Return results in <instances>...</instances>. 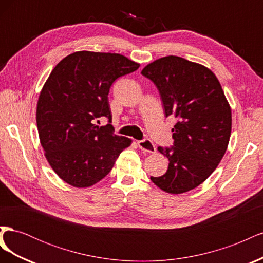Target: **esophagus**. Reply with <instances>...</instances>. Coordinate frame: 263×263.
Returning a JSON list of instances; mask_svg holds the SVG:
<instances>
[{
  "label": "esophagus",
  "mask_w": 263,
  "mask_h": 263,
  "mask_svg": "<svg viewBox=\"0 0 263 263\" xmlns=\"http://www.w3.org/2000/svg\"><path fill=\"white\" fill-rule=\"evenodd\" d=\"M138 146L139 148L145 151V153H148V154H154L156 151V147L154 145V142L151 141L150 139H144V140H139L138 141Z\"/></svg>",
  "instance_id": "obj_1"
}]
</instances>
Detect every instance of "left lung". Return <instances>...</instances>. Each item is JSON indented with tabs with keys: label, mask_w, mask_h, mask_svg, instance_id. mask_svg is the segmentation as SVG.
Returning <instances> with one entry per match:
<instances>
[{
	"label": "left lung",
	"mask_w": 263,
	"mask_h": 263,
	"mask_svg": "<svg viewBox=\"0 0 263 263\" xmlns=\"http://www.w3.org/2000/svg\"><path fill=\"white\" fill-rule=\"evenodd\" d=\"M141 74L156 84L165 116L178 119L173 147H158L168 158V170L150 179L166 193H185L202 184L224 157L232 108L216 76L200 63L168 55L149 63Z\"/></svg>",
	"instance_id": "left-lung-1"
}]
</instances>
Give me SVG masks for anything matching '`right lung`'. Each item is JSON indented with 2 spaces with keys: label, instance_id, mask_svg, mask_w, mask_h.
Returning a JSON list of instances; mask_svg holds the SVG:
<instances>
[{
  "label": "right lung",
  "instance_id": "1",
  "mask_svg": "<svg viewBox=\"0 0 263 263\" xmlns=\"http://www.w3.org/2000/svg\"><path fill=\"white\" fill-rule=\"evenodd\" d=\"M123 54L77 51L53 68L39 94L36 122L45 157L57 176L74 187L106 177L132 139L113 134L108 92L119 77L139 68ZM100 122V121H98Z\"/></svg>",
  "mask_w": 263,
  "mask_h": 263
}]
</instances>
